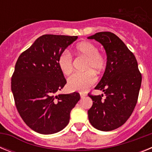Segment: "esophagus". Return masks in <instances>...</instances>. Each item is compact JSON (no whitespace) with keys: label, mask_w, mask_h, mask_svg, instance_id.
Here are the masks:
<instances>
[{"label":"esophagus","mask_w":152,"mask_h":152,"mask_svg":"<svg viewBox=\"0 0 152 152\" xmlns=\"http://www.w3.org/2000/svg\"><path fill=\"white\" fill-rule=\"evenodd\" d=\"M80 98H84V97H85V96H86L85 94H83V93H80Z\"/></svg>","instance_id":"esophagus-1"}]
</instances>
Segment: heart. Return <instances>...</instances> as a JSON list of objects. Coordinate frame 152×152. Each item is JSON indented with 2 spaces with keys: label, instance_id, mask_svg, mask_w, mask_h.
<instances>
[{
  "label": "heart",
  "instance_id": "b5f03b06",
  "mask_svg": "<svg viewBox=\"0 0 152 152\" xmlns=\"http://www.w3.org/2000/svg\"><path fill=\"white\" fill-rule=\"evenodd\" d=\"M75 52L80 56L86 57L84 70L82 73L73 74L68 80V89L73 91L84 92L96 82V74L101 73L107 67V59L106 56L98 51L94 43L88 41L79 42L75 46ZM58 65L64 75H68L73 70L72 56L64 51L58 58Z\"/></svg>",
  "mask_w": 152,
  "mask_h": 152
}]
</instances>
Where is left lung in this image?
I'll list each match as a JSON object with an SVG mask.
<instances>
[{"label": "left lung", "instance_id": "left-lung-1", "mask_svg": "<svg viewBox=\"0 0 152 152\" xmlns=\"http://www.w3.org/2000/svg\"><path fill=\"white\" fill-rule=\"evenodd\" d=\"M88 38L101 43L107 56L105 72L95 88L103 91L106 97L88 94L93 100L88 119L96 129L111 131L123 126L133 112L142 75L133 53L114 33L100 32Z\"/></svg>", "mask_w": 152, "mask_h": 152}]
</instances>
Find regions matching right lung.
Returning <instances> with one entry per match:
<instances>
[{"label": "right lung", "mask_w": 152, "mask_h": 152, "mask_svg": "<svg viewBox=\"0 0 152 152\" xmlns=\"http://www.w3.org/2000/svg\"><path fill=\"white\" fill-rule=\"evenodd\" d=\"M77 36L47 34L39 37L19 56L11 78V91L20 116L29 128L49 135L68 124L80 94H58L67 83L58 58Z\"/></svg>", "instance_id": "add662e5"}]
</instances>
